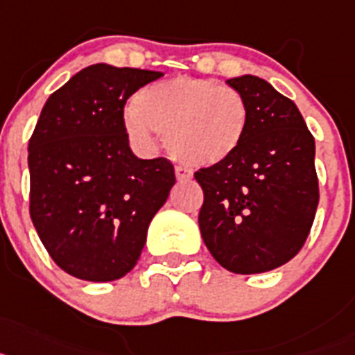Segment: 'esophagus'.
<instances>
[{"instance_id":"obj_1","label":"esophagus","mask_w":355,"mask_h":355,"mask_svg":"<svg viewBox=\"0 0 355 355\" xmlns=\"http://www.w3.org/2000/svg\"><path fill=\"white\" fill-rule=\"evenodd\" d=\"M175 175H177V180H180V182L193 178V171L187 168H184V166H177V168H175Z\"/></svg>"}]
</instances>
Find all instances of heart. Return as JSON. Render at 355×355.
I'll return each mask as SVG.
<instances>
[{
	"mask_svg": "<svg viewBox=\"0 0 355 355\" xmlns=\"http://www.w3.org/2000/svg\"><path fill=\"white\" fill-rule=\"evenodd\" d=\"M250 125V107L241 92L214 80L175 76L141 89L125 126L132 141L150 146L166 135L169 152L189 166H212L237 152Z\"/></svg>",
	"mask_w": 355,
	"mask_h": 355,
	"instance_id": "obj_1",
	"label": "heart"
}]
</instances>
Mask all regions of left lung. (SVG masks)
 Returning a JSON list of instances; mask_svg holds the SVG:
<instances>
[{"label":"left lung","instance_id":"8db88e82","mask_svg":"<svg viewBox=\"0 0 355 355\" xmlns=\"http://www.w3.org/2000/svg\"><path fill=\"white\" fill-rule=\"evenodd\" d=\"M250 107L243 144L195 173L203 189L200 232L212 257L234 273H263L291 261L320 202L314 137L300 110L266 80H227Z\"/></svg>","mask_w":355,"mask_h":355}]
</instances>
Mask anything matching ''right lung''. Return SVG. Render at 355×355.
<instances>
[{"label":"right lung","mask_w":355,"mask_h":355,"mask_svg":"<svg viewBox=\"0 0 355 355\" xmlns=\"http://www.w3.org/2000/svg\"><path fill=\"white\" fill-rule=\"evenodd\" d=\"M160 76L94 64L42 107L28 143L30 218L49 257L76 279L126 275L173 187L168 159L132 153L123 118L126 100Z\"/></svg>","instance_id":"add662e5"}]
</instances>
